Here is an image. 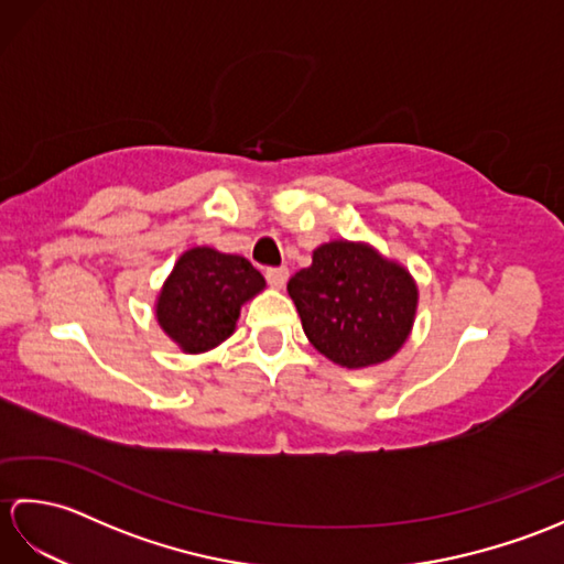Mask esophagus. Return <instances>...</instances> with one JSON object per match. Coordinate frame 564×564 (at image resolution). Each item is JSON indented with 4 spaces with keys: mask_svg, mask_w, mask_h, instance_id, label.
<instances>
[{
    "mask_svg": "<svg viewBox=\"0 0 564 564\" xmlns=\"http://www.w3.org/2000/svg\"><path fill=\"white\" fill-rule=\"evenodd\" d=\"M267 281L271 283V289L281 291L285 281H289V269L281 267V269H267Z\"/></svg>",
    "mask_w": 564,
    "mask_h": 564,
    "instance_id": "34e87169",
    "label": "esophagus"
}]
</instances>
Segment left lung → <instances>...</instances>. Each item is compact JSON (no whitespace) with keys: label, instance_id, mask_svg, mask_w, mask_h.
<instances>
[{"label":"left lung","instance_id":"obj_1","mask_svg":"<svg viewBox=\"0 0 564 564\" xmlns=\"http://www.w3.org/2000/svg\"><path fill=\"white\" fill-rule=\"evenodd\" d=\"M305 337L341 368H368L410 339L419 289L400 261L368 242L332 239L289 281Z\"/></svg>","mask_w":564,"mask_h":564}]
</instances>
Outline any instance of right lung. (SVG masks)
Here are the masks:
<instances>
[{
  "instance_id": "right-lung-1",
  "label": "right lung",
  "mask_w": 564,
  "mask_h": 564,
  "mask_svg": "<svg viewBox=\"0 0 564 564\" xmlns=\"http://www.w3.org/2000/svg\"><path fill=\"white\" fill-rule=\"evenodd\" d=\"M263 289L267 281L245 257L191 247L166 275L154 317L184 354H206L232 337L239 310Z\"/></svg>"
}]
</instances>
